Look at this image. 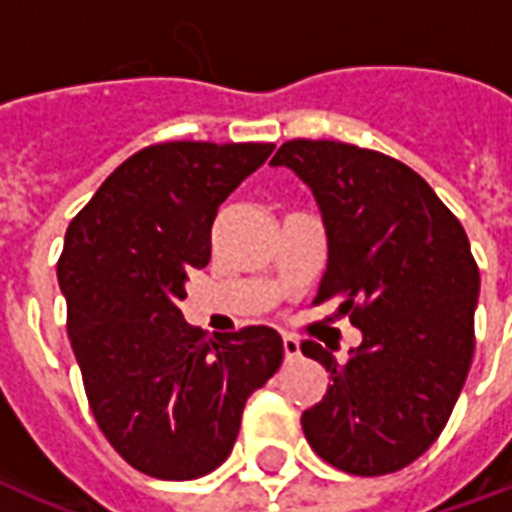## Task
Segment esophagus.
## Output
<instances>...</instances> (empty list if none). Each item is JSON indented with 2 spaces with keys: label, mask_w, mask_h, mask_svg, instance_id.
<instances>
[{
  "label": "esophagus",
  "mask_w": 512,
  "mask_h": 512,
  "mask_svg": "<svg viewBox=\"0 0 512 512\" xmlns=\"http://www.w3.org/2000/svg\"><path fill=\"white\" fill-rule=\"evenodd\" d=\"M282 346H284V357H287V360H290V362L298 360V357H300V343L295 341L292 335H284Z\"/></svg>",
  "instance_id": "34e87169"
}]
</instances>
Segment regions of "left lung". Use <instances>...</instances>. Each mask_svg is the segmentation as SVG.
Here are the masks:
<instances>
[{
  "label": "left lung",
  "instance_id": "left-lung-1",
  "mask_svg": "<svg viewBox=\"0 0 512 512\" xmlns=\"http://www.w3.org/2000/svg\"><path fill=\"white\" fill-rule=\"evenodd\" d=\"M271 166L317 198L327 236L317 303L341 298L362 333L346 362L300 346L333 378L300 416L306 440L343 473L403 470L438 440L473 362L481 273L467 233L416 171L381 152L292 139Z\"/></svg>",
  "mask_w": 512,
  "mask_h": 512
}]
</instances>
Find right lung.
Masks as SVG:
<instances>
[{"instance_id":"1","label":"right lung","mask_w":512,"mask_h":512,"mask_svg":"<svg viewBox=\"0 0 512 512\" xmlns=\"http://www.w3.org/2000/svg\"><path fill=\"white\" fill-rule=\"evenodd\" d=\"M273 144L166 142L120 163L66 230L58 284L96 424L139 473L193 481L239 438L247 397L279 370L282 335H209L182 317L212 225Z\"/></svg>"}]
</instances>
